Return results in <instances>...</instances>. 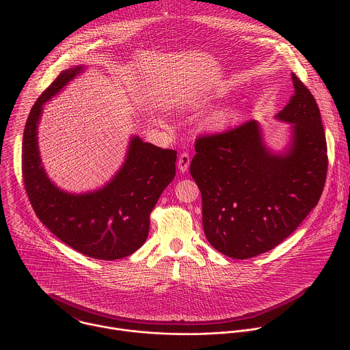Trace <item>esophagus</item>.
<instances>
[{
    "label": "esophagus",
    "mask_w": 350,
    "mask_h": 350,
    "mask_svg": "<svg viewBox=\"0 0 350 350\" xmlns=\"http://www.w3.org/2000/svg\"><path fill=\"white\" fill-rule=\"evenodd\" d=\"M189 162H191V158H189V155L187 154V152H183L181 155H180V158H178V161H177V166H178V169H180V172H187L188 170V167H189Z\"/></svg>",
    "instance_id": "1"
}]
</instances>
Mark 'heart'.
<instances>
[{
	"label": "heart",
	"mask_w": 350,
	"mask_h": 350,
	"mask_svg": "<svg viewBox=\"0 0 350 350\" xmlns=\"http://www.w3.org/2000/svg\"><path fill=\"white\" fill-rule=\"evenodd\" d=\"M234 119V116L231 113H227V112H220L217 115H215L209 122L208 124L212 127V129H221L224 126H227L228 123H231Z\"/></svg>",
	"instance_id": "1"
}]
</instances>
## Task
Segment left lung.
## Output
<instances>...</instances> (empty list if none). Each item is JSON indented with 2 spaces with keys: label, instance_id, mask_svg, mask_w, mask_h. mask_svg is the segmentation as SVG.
Here are the masks:
<instances>
[{
  "label": "left lung",
  "instance_id": "8db88e82",
  "mask_svg": "<svg viewBox=\"0 0 350 350\" xmlns=\"http://www.w3.org/2000/svg\"><path fill=\"white\" fill-rule=\"evenodd\" d=\"M292 83L289 103L277 115L292 123L285 154L269 151L256 120L195 141L189 172L202 195L204 231L228 258L249 259L275 247L323 193L328 157L320 109L295 73Z\"/></svg>",
  "mask_w": 350,
  "mask_h": 350
}]
</instances>
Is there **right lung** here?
Here are the masks:
<instances>
[{
	"label": "right lung",
	"mask_w": 350,
	"mask_h": 350,
	"mask_svg": "<svg viewBox=\"0 0 350 350\" xmlns=\"http://www.w3.org/2000/svg\"><path fill=\"white\" fill-rule=\"evenodd\" d=\"M83 69L61 72L33 105L23 133L22 176L29 201L49 231L88 258L116 260L145 242L149 215L174 178L177 152L134 137L123 167L104 188L81 195L57 188L41 166L37 124L44 103Z\"/></svg>",
	"instance_id": "right-lung-1"
}]
</instances>
